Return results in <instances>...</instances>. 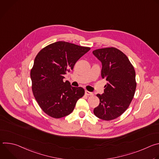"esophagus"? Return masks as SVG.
<instances>
[{
    "label": "esophagus",
    "mask_w": 159,
    "mask_h": 159,
    "mask_svg": "<svg viewBox=\"0 0 159 159\" xmlns=\"http://www.w3.org/2000/svg\"><path fill=\"white\" fill-rule=\"evenodd\" d=\"M85 95H87V96H90L94 95V94H93V93H90V92H89V91H87V90H85Z\"/></svg>",
    "instance_id": "34e87169"
}]
</instances>
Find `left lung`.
<instances>
[{
  "label": "left lung",
  "mask_w": 159,
  "mask_h": 159,
  "mask_svg": "<svg viewBox=\"0 0 159 159\" xmlns=\"http://www.w3.org/2000/svg\"><path fill=\"white\" fill-rule=\"evenodd\" d=\"M93 53L101 61V76L107 81L104 94H97L100 102L94 114L105 121L115 120L127 109L134 97L137 87L134 67L126 55L116 48L98 49Z\"/></svg>",
  "instance_id": "obj_1"
}]
</instances>
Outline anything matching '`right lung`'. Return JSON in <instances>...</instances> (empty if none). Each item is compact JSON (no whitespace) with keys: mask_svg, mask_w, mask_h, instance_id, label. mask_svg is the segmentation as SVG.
<instances>
[{"mask_svg":"<svg viewBox=\"0 0 159 159\" xmlns=\"http://www.w3.org/2000/svg\"><path fill=\"white\" fill-rule=\"evenodd\" d=\"M90 50L66 41L45 47L36 55L31 70L32 91L41 109L48 116L61 118L70 115L77 101L84 96L82 87L63 82L64 75Z\"/></svg>","mask_w":159,"mask_h":159,"instance_id":"obj_1","label":"right lung"}]
</instances>
